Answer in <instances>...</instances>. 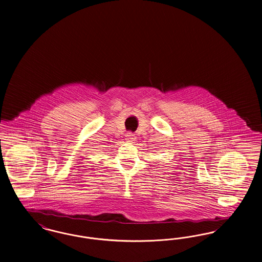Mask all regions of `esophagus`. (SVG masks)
Instances as JSON below:
<instances>
[{
  "label": "esophagus",
  "instance_id": "34e87169",
  "mask_svg": "<svg viewBox=\"0 0 262 262\" xmlns=\"http://www.w3.org/2000/svg\"><path fill=\"white\" fill-rule=\"evenodd\" d=\"M125 136H126V140H127V142H133V141H135V140H136V136H135V134H134V133H132V132H128Z\"/></svg>",
  "mask_w": 262,
  "mask_h": 262
}]
</instances>
